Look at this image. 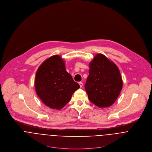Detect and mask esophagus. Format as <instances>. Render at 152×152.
<instances>
[{
    "instance_id": "obj_1",
    "label": "esophagus",
    "mask_w": 152,
    "mask_h": 152,
    "mask_svg": "<svg viewBox=\"0 0 152 152\" xmlns=\"http://www.w3.org/2000/svg\"><path fill=\"white\" fill-rule=\"evenodd\" d=\"M79 85H80V87H82L83 86V84L82 82H79Z\"/></svg>"
}]
</instances>
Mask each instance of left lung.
Returning <instances> with one entry per match:
<instances>
[{
  "label": "left lung",
  "mask_w": 152,
  "mask_h": 152,
  "mask_svg": "<svg viewBox=\"0 0 152 152\" xmlns=\"http://www.w3.org/2000/svg\"><path fill=\"white\" fill-rule=\"evenodd\" d=\"M123 82L119 68L102 54H96L89 63L85 85L88 98L99 108L111 106L119 96Z\"/></svg>",
  "instance_id": "left-lung-1"
}]
</instances>
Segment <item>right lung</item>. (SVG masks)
<instances>
[{"label": "right lung", "mask_w": 152, "mask_h": 152, "mask_svg": "<svg viewBox=\"0 0 152 152\" xmlns=\"http://www.w3.org/2000/svg\"><path fill=\"white\" fill-rule=\"evenodd\" d=\"M36 92L44 104L51 109H61L80 88L65 70L64 61L58 55L50 57L40 65L35 78Z\"/></svg>", "instance_id": "obj_1"}]
</instances>
